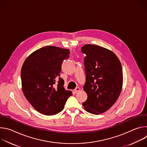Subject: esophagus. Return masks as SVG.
Segmentation results:
<instances>
[{"label":"esophagus","instance_id":"obj_1","mask_svg":"<svg viewBox=\"0 0 147 147\" xmlns=\"http://www.w3.org/2000/svg\"><path fill=\"white\" fill-rule=\"evenodd\" d=\"M81 90V89L79 88V87H77L74 90V91L76 92V93H77V92H78V91H80Z\"/></svg>","mask_w":147,"mask_h":147}]
</instances>
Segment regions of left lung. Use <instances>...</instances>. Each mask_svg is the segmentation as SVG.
<instances>
[{"instance_id":"obj_1","label":"left lung","mask_w":147,"mask_h":147,"mask_svg":"<svg viewBox=\"0 0 147 147\" xmlns=\"http://www.w3.org/2000/svg\"><path fill=\"white\" fill-rule=\"evenodd\" d=\"M84 58L86 82L84 90L87 99L82 103L84 109L99 115L109 109L117 100L123 87L121 63L114 52L96 45L81 48Z\"/></svg>"}]
</instances>
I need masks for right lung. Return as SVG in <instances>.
Segmentation results:
<instances>
[{
    "label": "right lung",
    "instance_id": "1",
    "mask_svg": "<svg viewBox=\"0 0 147 147\" xmlns=\"http://www.w3.org/2000/svg\"><path fill=\"white\" fill-rule=\"evenodd\" d=\"M70 53L69 49L47 46L31 53L24 61L21 70L23 92L42 114L52 116L59 113L72 95L71 91L65 90L64 80L59 77L62 61Z\"/></svg>",
    "mask_w": 147,
    "mask_h": 147
}]
</instances>
